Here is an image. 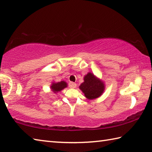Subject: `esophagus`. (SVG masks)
<instances>
[{
    "mask_svg": "<svg viewBox=\"0 0 152 152\" xmlns=\"http://www.w3.org/2000/svg\"><path fill=\"white\" fill-rule=\"evenodd\" d=\"M68 86H69V87L70 88H76V83H74V82H70L69 84H68Z\"/></svg>",
    "mask_w": 152,
    "mask_h": 152,
    "instance_id": "esophagus-1",
    "label": "esophagus"
}]
</instances>
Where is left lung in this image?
<instances>
[{
  "instance_id": "1",
  "label": "left lung",
  "mask_w": 152,
  "mask_h": 152,
  "mask_svg": "<svg viewBox=\"0 0 152 152\" xmlns=\"http://www.w3.org/2000/svg\"><path fill=\"white\" fill-rule=\"evenodd\" d=\"M84 82L80 86V89L89 99L99 97L104 91L103 83L96 78L93 74L89 72L84 77Z\"/></svg>"
}]
</instances>
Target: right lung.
<instances>
[{
    "instance_id": "obj_1",
    "label": "right lung",
    "mask_w": 152,
    "mask_h": 152,
    "mask_svg": "<svg viewBox=\"0 0 152 152\" xmlns=\"http://www.w3.org/2000/svg\"><path fill=\"white\" fill-rule=\"evenodd\" d=\"M66 87H67V84L64 81H61L57 83H53L52 86H50V88L52 89V91L54 92V93L60 91L62 89H64Z\"/></svg>"
}]
</instances>
